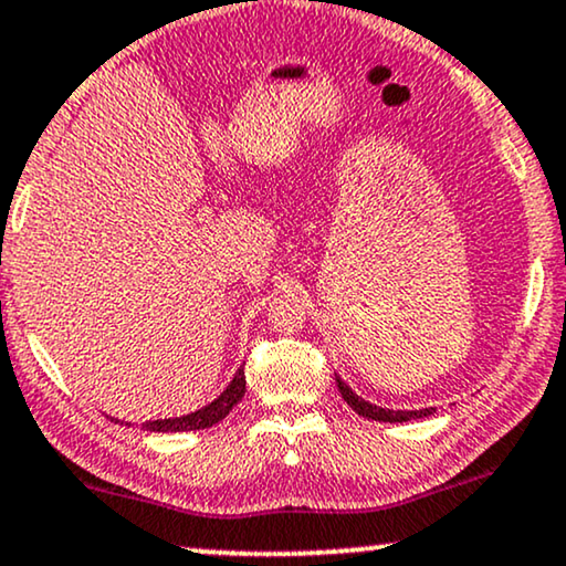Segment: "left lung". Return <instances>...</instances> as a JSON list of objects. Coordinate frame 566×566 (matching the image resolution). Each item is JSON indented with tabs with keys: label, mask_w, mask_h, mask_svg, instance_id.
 Masks as SVG:
<instances>
[{
	"label": "left lung",
	"mask_w": 566,
	"mask_h": 566,
	"mask_svg": "<svg viewBox=\"0 0 566 566\" xmlns=\"http://www.w3.org/2000/svg\"><path fill=\"white\" fill-rule=\"evenodd\" d=\"M336 386H339L345 402L353 407L357 415H363V418H368V420H381V423H405V420L428 418V415H433V410H436V407H426V410H386V407L370 405L363 397H357L339 376H336Z\"/></svg>",
	"instance_id": "1"
}]
</instances>
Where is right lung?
<instances>
[{
	"mask_svg": "<svg viewBox=\"0 0 566 566\" xmlns=\"http://www.w3.org/2000/svg\"><path fill=\"white\" fill-rule=\"evenodd\" d=\"M245 397V368H238V374L230 381L221 395L213 399L211 405L200 407V410L190 412V415H182V418H161V420H146L143 428L146 431H154V433H180V431H200V428H209L213 423H219V420H224L227 415L234 405L240 402V399ZM119 423V420H117Z\"/></svg>",
	"mask_w": 566,
	"mask_h": 566,
	"instance_id": "obj_1",
	"label": "right lung"
}]
</instances>
